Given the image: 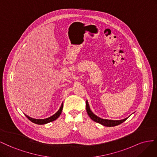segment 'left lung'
<instances>
[{"label": "left lung", "mask_w": 157, "mask_h": 157, "mask_svg": "<svg viewBox=\"0 0 157 157\" xmlns=\"http://www.w3.org/2000/svg\"><path fill=\"white\" fill-rule=\"evenodd\" d=\"M86 110H87V113L89 116L91 118V120L95 121V122H96L97 123L101 124V125H102V126H107V127H113V126H118V125L124 122V121H126L127 120V118H128V117L126 118L120 120H108V119H102L100 117H98V116H96L91 110L87 101H86Z\"/></svg>", "instance_id": "8db88e82"}]
</instances>
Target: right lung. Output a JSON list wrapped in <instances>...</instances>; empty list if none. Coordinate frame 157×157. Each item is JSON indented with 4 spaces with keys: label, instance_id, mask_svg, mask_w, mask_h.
<instances>
[{
    "label": "right lung",
    "instance_id": "obj_1",
    "mask_svg": "<svg viewBox=\"0 0 157 157\" xmlns=\"http://www.w3.org/2000/svg\"><path fill=\"white\" fill-rule=\"evenodd\" d=\"M62 109H63V102L62 103L59 110H58L55 114H53L52 116H50V117L44 118V119L33 118L29 117V116H28V115H26V114H25V116L31 121V122H32L33 123H35L36 124H39V125H43V124H45L49 123L51 122H52V121L56 120L60 116V114L62 113Z\"/></svg>",
    "mask_w": 157,
    "mask_h": 157
}]
</instances>
